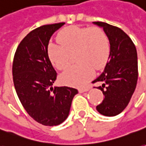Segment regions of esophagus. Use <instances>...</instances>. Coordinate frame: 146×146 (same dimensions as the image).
<instances>
[{"label":"esophagus","instance_id":"esophagus-1","mask_svg":"<svg viewBox=\"0 0 146 146\" xmlns=\"http://www.w3.org/2000/svg\"><path fill=\"white\" fill-rule=\"evenodd\" d=\"M90 90V87H86V88H84V89H80L79 90V92L80 93H84V92H87V91H89Z\"/></svg>","mask_w":146,"mask_h":146}]
</instances>
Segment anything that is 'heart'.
<instances>
[{
	"label": "heart",
	"instance_id": "b5f03b06",
	"mask_svg": "<svg viewBox=\"0 0 146 146\" xmlns=\"http://www.w3.org/2000/svg\"><path fill=\"white\" fill-rule=\"evenodd\" d=\"M56 43H49L47 53L52 65L59 70L65 69L69 64V54L75 53L77 65L60 75L63 84L82 87L94 76V68H103L110 53L108 36L98 27L70 26L58 33Z\"/></svg>",
	"mask_w": 146,
	"mask_h": 146
}]
</instances>
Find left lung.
Wrapping results in <instances>:
<instances>
[{
	"label": "left lung",
	"mask_w": 146,
	"mask_h": 146,
	"mask_svg": "<svg viewBox=\"0 0 146 146\" xmlns=\"http://www.w3.org/2000/svg\"><path fill=\"white\" fill-rule=\"evenodd\" d=\"M93 24L103 29L110 44L105 69L93 81L100 84L98 89L105 95L97 110L104 116L113 117L126 108L136 89L138 77L137 49L130 37L121 29L101 21Z\"/></svg>",
	"instance_id": "obj_1"
}]
</instances>
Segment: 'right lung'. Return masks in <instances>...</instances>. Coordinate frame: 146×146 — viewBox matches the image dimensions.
Here are the masks:
<instances>
[{"mask_svg":"<svg viewBox=\"0 0 146 146\" xmlns=\"http://www.w3.org/2000/svg\"><path fill=\"white\" fill-rule=\"evenodd\" d=\"M65 23L46 25L31 31L19 44L13 64V84L29 115L41 125H58L68 117L76 89L52 87L56 79L47 53L52 34Z\"/></svg>","mask_w":146,"mask_h":146,"instance_id":"1","label":"right lung"}]
</instances>
